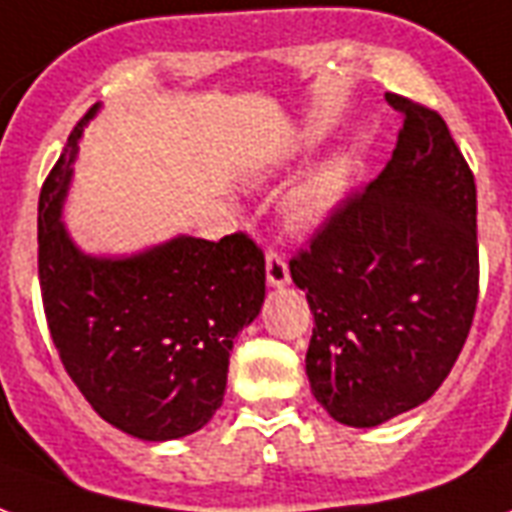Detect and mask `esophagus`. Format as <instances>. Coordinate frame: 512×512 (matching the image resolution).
<instances>
[{
	"instance_id": "34e87169",
	"label": "esophagus",
	"mask_w": 512,
	"mask_h": 512,
	"mask_svg": "<svg viewBox=\"0 0 512 512\" xmlns=\"http://www.w3.org/2000/svg\"><path fill=\"white\" fill-rule=\"evenodd\" d=\"M266 279L271 287H285L290 282V268H287L285 257L274 249L266 255Z\"/></svg>"
}]
</instances>
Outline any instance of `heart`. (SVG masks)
I'll list each match as a JSON object with an SVG mask.
<instances>
[{"label": "heart", "mask_w": 512, "mask_h": 512, "mask_svg": "<svg viewBox=\"0 0 512 512\" xmlns=\"http://www.w3.org/2000/svg\"><path fill=\"white\" fill-rule=\"evenodd\" d=\"M347 173L350 168L342 157H333L306 173L282 200L285 225L295 233H309L328 222L347 192Z\"/></svg>", "instance_id": "1"}]
</instances>
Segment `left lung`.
<instances>
[{"label":"left lung","instance_id":"obj_1","mask_svg":"<svg viewBox=\"0 0 512 512\" xmlns=\"http://www.w3.org/2000/svg\"><path fill=\"white\" fill-rule=\"evenodd\" d=\"M385 100L404 119L393 157L290 260L314 314V399L355 429L431 399L478 306L475 176L437 111Z\"/></svg>","mask_w":512,"mask_h":512}]
</instances>
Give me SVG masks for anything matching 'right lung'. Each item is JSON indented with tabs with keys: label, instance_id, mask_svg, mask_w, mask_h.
Instances as JSON below:
<instances>
[{
	"label": "right lung",
	"instance_id": "1",
	"mask_svg": "<svg viewBox=\"0 0 512 512\" xmlns=\"http://www.w3.org/2000/svg\"><path fill=\"white\" fill-rule=\"evenodd\" d=\"M86 113L37 206L48 331L94 412L149 442L203 429L225 399L233 339L260 314L266 257L246 236H179L127 257L81 252L62 222Z\"/></svg>",
	"mask_w": 512,
	"mask_h": 512
}]
</instances>
